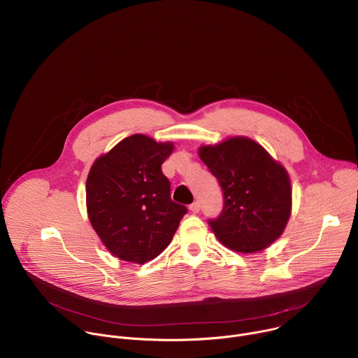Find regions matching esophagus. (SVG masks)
Masks as SVG:
<instances>
[{"instance_id": "esophagus-1", "label": "esophagus", "mask_w": 358, "mask_h": 358, "mask_svg": "<svg viewBox=\"0 0 358 358\" xmlns=\"http://www.w3.org/2000/svg\"><path fill=\"white\" fill-rule=\"evenodd\" d=\"M199 208H201V207H199V202H196V201H195V202H192L191 206H189V211H191L192 214L199 213Z\"/></svg>"}]
</instances>
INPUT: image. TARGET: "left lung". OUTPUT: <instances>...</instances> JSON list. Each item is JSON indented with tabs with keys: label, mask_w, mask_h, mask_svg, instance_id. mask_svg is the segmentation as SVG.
Instances as JSON below:
<instances>
[{
	"label": "left lung",
	"mask_w": 358,
	"mask_h": 358,
	"mask_svg": "<svg viewBox=\"0 0 358 358\" xmlns=\"http://www.w3.org/2000/svg\"><path fill=\"white\" fill-rule=\"evenodd\" d=\"M198 155L224 191L221 215L208 220L218 241L241 253L271 246L283 234L292 213L286 169L259 143L243 136L201 145Z\"/></svg>",
	"instance_id": "obj_1"
}]
</instances>
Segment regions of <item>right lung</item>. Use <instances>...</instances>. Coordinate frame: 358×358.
<instances>
[{"label": "right lung", "mask_w": 358, "mask_h": 358, "mask_svg": "<svg viewBox=\"0 0 358 358\" xmlns=\"http://www.w3.org/2000/svg\"><path fill=\"white\" fill-rule=\"evenodd\" d=\"M174 150L133 134L94 160L86 180L89 221L116 258L145 264L170 245L184 206L171 201L170 181L162 164Z\"/></svg>", "instance_id": "add662e5"}]
</instances>
